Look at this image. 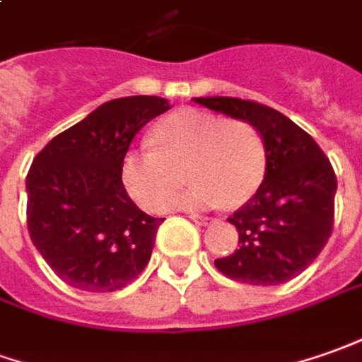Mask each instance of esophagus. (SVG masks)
Masks as SVG:
<instances>
[{
    "label": "esophagus",
    "instance_id": "obj_1",
    "mask_svg": "<svg viewBox=\"0 0 362 362\" xmlns=\"http://www.w3.org/2000/svg\"><path fill=\"white\" fill-rule=\"evenodd\" d=\"M189 218H191V221H193V223H197V224H203V226H206V224L211 223V221H213V218H211V216H203V214H191V216H189Z\"/></svg>",
    "mask_w": 362,
    "mask_h": 362
}]
</instances>
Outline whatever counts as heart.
<instances>
[{
	"instance_id": "obj_1",
	"label": "heart",
	"mask_w": 362,
	"mask_h": 362,
	"mask_svg": "<svg viewBox=\"0 0 362 362\" xmlns=\"http://www.w3.org/2000/svg\"><path fill=\"white\" fill-rule=\"evenodd\" d=\"M153 146L126 151L119 167L128 195L146 211L171 206L185 165L193 187L175 201L183 209L238 206L250 201L266 177L268 153L256 126L201 110H181L151 129Z\"/></svg>"
}]
</instances>
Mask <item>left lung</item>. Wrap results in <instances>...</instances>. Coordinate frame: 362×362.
<instances>
[{"instance_id":"obj_1","label":"left lung","mask_w":362,"mask_h":362,"mask_svg":"<svg viewBox=\"0 0 362 362\" xmlns=\"http://www.w3.org/2000/svg\"><path fill=\"white\" fill-rule=\"evenodd\" d=\"M205 108L258 128L266 144V177L256 195L228 218L238 248L214 260L226 278L278 286L315 260L333 230L337 177L308 132L288 116L252 100L195 98Z\"/></svg>"}]
</instances>
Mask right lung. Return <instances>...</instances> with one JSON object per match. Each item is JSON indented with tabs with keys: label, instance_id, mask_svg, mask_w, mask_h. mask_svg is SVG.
I'll return each instance as SVG.
<instances>
[{
	"label": "right lung",
	"instance_id": "obj_1",
	"mask_svg": "<svg viewBox=\"0 0 362 362\" xmlns=\"http://www.w3.org/2000/svg\"><path fill=\"white\" fill-rule=\"evenodd\" d=\"M171 108L159 96L104 102L45 146L27 173V228L69 286L122 290L151 258L159 224L129 199L119 167L139 129Z\"/></svg>",
	"mask_w": 362,
	"mask_h": 362
}]
</instances>
